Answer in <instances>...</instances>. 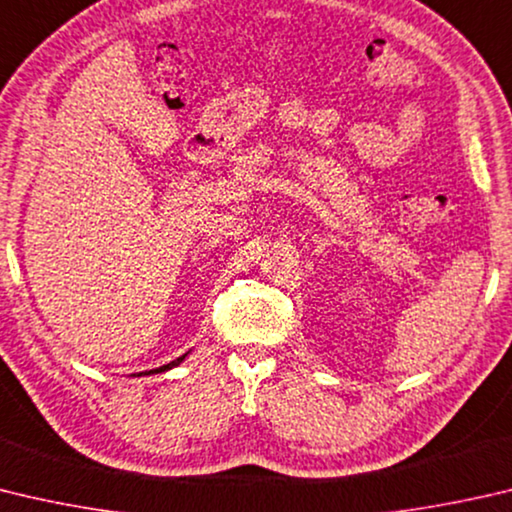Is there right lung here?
Instances as JSON below:
<instances>
[{
  "mask_svg": "<svg viewBox=\"0 0 512 512\" xmlns=\"http://www.w3.org/2000/svg\"><path fill=\"white\" fill-rule=\"evenodd\" d=\"M185 356H188V353H183L181 358H176V360H172V362H167V365H163V367H159V369H150V371H145V374H161V371H167V369H172V367H176V365H181V362L185 360ZM141 376V374H138Z\"/></svg>",
  "mask_w": 512,
  "mask_h": 512,
  "instance_id": "add662e5",
  "label": "right lung"
}]
</instances>
